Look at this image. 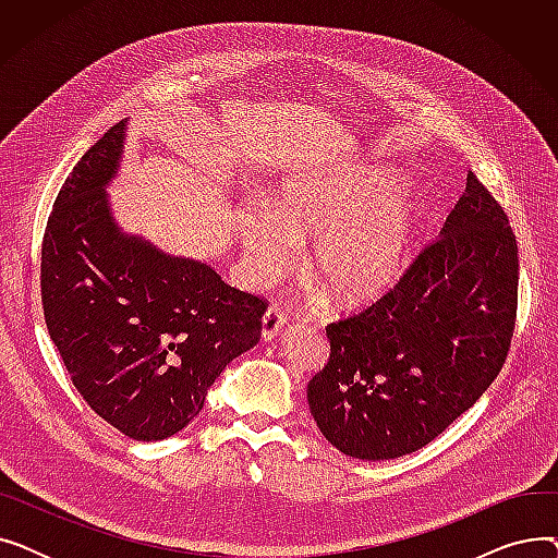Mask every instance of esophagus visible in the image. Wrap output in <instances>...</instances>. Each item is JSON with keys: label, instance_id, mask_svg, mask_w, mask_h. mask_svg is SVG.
I'll list each match as a JSON object with an SVG mask.
<instances>
[{"label": "esophagus", "instance_id": "esophagus-1", "mask_svg": "<svg viewBox=\"0 0 558 558\" xmlns=\"http://www.w3.org/2000/svg\"><path fill=\"white\" fill-rule=\"evenodd\" d=\"M287 324V316L280 307H269L262 316V341L276 339Z\"/></svg>", "mask_w": 558, "mask_h": 558}]
</instances>
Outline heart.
<instances>
[{
    "instance_id": "1",
    "label": "heart",
    "mask_w": 558,
    "mask_h": 558,
    "mask_svg": "<svg viewBox=\"0 0 558 558\" xmlns=\"http://www.w3.org/2000/svg\"><path fill=\"white\" fill-rule=\"evenodd\" d=\"M421 217V198L396 175H312L240 217L244 267L253 282H267L294 264L299 240L314 238L312 274L339 303H366L398 280Z\"/></svg>"
}]
</instances>
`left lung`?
Returning a JSON list of instances; mask_svg holds the SVG:
<instances>
[{
	"label": "left lung",
	"instance_id": "8db88e82",
	"mask_svg": "<svg viewBox=\"0 0 558 558\" xmlns=\"http://www.w3.org/2000/svg\"><path fill=\"white\" fill-rule=\"evenodd\" d=\"M518 244L490 192L465 190L400 282L326 328L330 360L307 385L312 416L343 454L416 452L500 373L515 328Z\"/></svg>",
	"mask_w": 558,
	"mask_h": 558
}]
</instances>
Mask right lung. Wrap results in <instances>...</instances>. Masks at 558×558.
<instances>
[{
	"mask_svg": "<svg viewBox=\"0 0 558 558\" xmlns=\"http://www.w3.org/2000/svg\"><path fill=\"white\" fill-rule=\"evenodd\" d=\"M126 126L90 146L58 192L43 242V310L93 412L135 441H160L198 416L221 371L259 341L267 303L114 221L106 187Z\"/></svg>",
	"mask_w": 558,
	"mask_h": 558,
	"instance_id": "add662e5",
	"label": "right lung"
}]
</instances>
